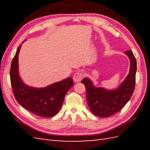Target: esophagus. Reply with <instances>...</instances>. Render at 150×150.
<instances>
[{
	"mask_svg": "<svg viewBox=\"0 0 150 150\" xmlns=\"http://www.w3.org/2000/svg\"><path fill=\"white\" fill-rule=\"evenodd\" d=\"M82 78H83V74L81 72H77L76 73H75L73 77V81L75 82H80L82 79Z\"/></svg>",
	"mask_w": 150,
	"mask_h": 150,
	"instance_id": "obj_1",
	"label": "esophagus"
}]
</instances>
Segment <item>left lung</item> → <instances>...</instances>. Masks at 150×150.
Instances as JSON below:
<instances>
[{
  "mask_svg": "<svg viewBox=\"0 0 150 150\" xmlns=\"http://www.w3.org/2000/svg\"><path fill=\"white\" fill-rule=\"evenodd\" d=\"M124 53L130 60L129 72L119 87L107 90L96 87L90 79L81 81L86 90V100L91 111L99 117H108L122 109L131 98L135 85L137 62L132 51Z\"/></svg>",
  "mask_w": 150,
  "mask_h": 150,
  "instance_id": "8db88e82",
  "label": "left lung"
}]
</instances>
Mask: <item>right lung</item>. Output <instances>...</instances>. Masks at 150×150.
I'll use <instances>...</instances> for the list:
<instances>
[{"label":"right lung","mask_w":150,"mask_h":150,"mask_svg":"<svg viewBox=\"0 0 150 150\" xmlns=\"http://www.w3.org/2000/svg\"><path fill=\"white\" fill-rule=\"evenodd\" d=\"M22 44L17 48L11 65L10 79L14 96L18 103L30 112L40 117H52L61 108L66 94L73 86V79L69 77L39 88L25 84L18 73V54Z\"/></svg>","instance_id":"obj_1"}]
</instances>
